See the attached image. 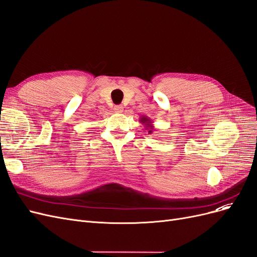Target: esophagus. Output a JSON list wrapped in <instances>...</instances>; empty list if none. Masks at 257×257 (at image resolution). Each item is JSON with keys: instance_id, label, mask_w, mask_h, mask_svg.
Returning a JSON list of instances; mask_svg holds the SVG:
<instances>
[{"instance_id": "1", "label": "esophagus", "mask_w": 257, "mask_h": 257, "mask_svg": "<svg viewBox=\"0 0 257 257\" xmlns=\"http://www.w3.org/2000/svg\"><path fill=\"white\" fill-rule=\"evenodd\" d=\"M114 112H116V113H121V112H123V106H121V105H116V106H114Z\"/></svg>"}]
</instances>
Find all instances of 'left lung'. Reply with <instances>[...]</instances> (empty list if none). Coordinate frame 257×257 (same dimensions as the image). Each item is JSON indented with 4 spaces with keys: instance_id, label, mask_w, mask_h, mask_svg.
Masks as SVG:
<instances>
[{
    "instance_id": "8db88e82",
    "label": "left lung",
    "mask_w": 257,
    "mask_h": 257,
    "mask_svg": "<svg viewBox=\"0 0 257 257\" xmlns=\"http://www.w3.org/2000/svg\"><path fill=\"white\" fill-rule=\"evenodd\" d=\"M139 121H141L142 124H144L146 130L149 131V134H151L152 133V128H153L151 120L149 118H147V116H142V118L139 119Z\"/></svg>"
}]
</instances>
